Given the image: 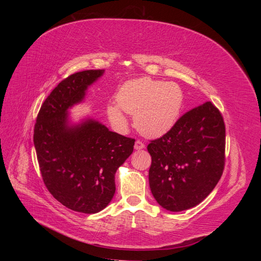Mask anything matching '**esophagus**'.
<instances>
[{
  "mask_svg": "<svg viewBox=\"0 0 261 261\" xmlns=\"http://www.w3.org/2000/svg\"><path fill=\"white\" fill-rule=\"evenodd\" d=\"M134 147H135V149H136V150H141V149H144V148H145V145H144L143 141L137 140L136 143H135V146H134Z\"/></svg>",
  "mask_w": 261,
  "mask_h": 261,
  "instance_id": "obj_1",
  "label": "esophagus"
}]
</instances>
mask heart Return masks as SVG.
Wrapping results in <instances>:
<instances>
[{
	"mask_svg": "<svg viewBox=\"0 0 261 261\" xmlns=\"http://www.w3.org/2000/svg\"><path fill=\"white\" fill-rule=\"evenodd\" d=\"M116 102L107 108L114 124L125 125L126 112L134 115L136 128L143 135L158 137L176 124L184 106V92L176 83L143 77L126 82L116 93Z\"/></svg>",
	"mask_w": 261,
	"mask_h": 261,
	"instance_id": "obj_1",
	"label": "heart"
}]
</instances>
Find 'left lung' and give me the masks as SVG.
<instances>
[{
  "mask_svg": "<svg viewBox=\"0 0 261 261\" xmlns=\"http://www.w3.org/2000/svg\"><path fill=\"white\" fill-rule=\"evenodd\" d=\"M151 155L149 185L156 202L178 212L200 203L222 176L225 125L210 101L180 116L147 147Z\"/></svg>",
  "mask_w": 261,
  "mask_h": 261,
  "instance_id": "left-lung-1",
  "label": "left lung"
}]
</instances>
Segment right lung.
<instances>
[{"label":"right lung","instance_id":"right-lung-1","mask_svg":"<svg viewBox=\"0 0 261 261\" xmlns=\"http://www.w3.org/2000/svg\"><path fill=\"white\" fill-rule=\"evenodd\" d=\"M105 69L78 72L49 94L37 116L34 144L44 185L70 210L97 213L115 193V173L132 154L135 139L87 118L70 124L68 109L84 100Z\"/></svg>","mask_w":261,"mask_h":261}]
</instances>
